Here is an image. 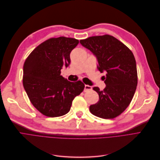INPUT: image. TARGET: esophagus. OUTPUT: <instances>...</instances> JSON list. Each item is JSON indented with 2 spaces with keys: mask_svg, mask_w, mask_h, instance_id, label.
<instances>
[{
  "mask_svg": "<svg viewBox=\"0 0 160 160\" xmlns=\"http://www.w3.org/2000/svg\"><path fill=\"white\" fill-rule=\"evenodd\" d=\"M92 89V87L89 86V85H85L84 88V92H87L89 91H91Z\"/></svg>",
  "mask_w": 160,
  "mask_h": 160,
  "instance_id": "34e87169",
  "label": "esophagus"
}]
</instances>
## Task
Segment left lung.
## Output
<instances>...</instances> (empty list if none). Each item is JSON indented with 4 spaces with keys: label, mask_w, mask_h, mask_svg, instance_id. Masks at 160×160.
I'll list each match as a JSON object with an SVG mask.
<instances>
[{
    "label": "left lung",
    "mask_w": 160,
    "mask_h": 160,
    "mask_svg": "<svg viewBox=\"0 0 160 160\" xmlns=\"http://www.w3.org/2000/svg\"><path fill=\"white\" fill-rule=\"evenodd\" d=\"M80 42L97 57L100 72H107L105 88H92L98 92L99 100L90 106V112L99 118H114L129 105L136 89L138 74L133 53L109 35L91 37Z\"/></svg>",
    "instance_id": "1"
}]
</instances>
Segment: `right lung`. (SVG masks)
I'll use <instances>...</instances> for the list:
<instances>
[{
  "mask_svg": "<svg viewBox=\"0 0 160 160\" xmlns=\"http://www.w3.org/2000/svg\"><path fill=\"white\" fill-rule=\"evenodd\" d=\"M79 43L72 38H51L38 45L26 59L22 83L34 107L48 117L67 114L72 102L84 89L78 80L69 82L60 75L71 62L70 53Z\"/></svg>",
  "mask_w": 160,
  "mask_h": 160,
  "instance_id": "obj_1",
  "label": "right lung"
}]
</instances>
